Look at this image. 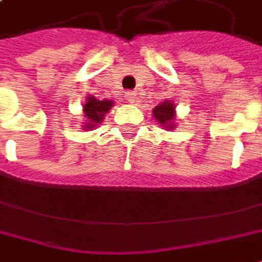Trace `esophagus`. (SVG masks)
Wrapping results in <instances>:
<instances>
[{"mask_svg":"<svg viewBox=\"0 0 262 262\" xmlns=\"http://www.w3.org/2000/svg\"><path fill=\"white\" fill-rule=\"evenodd\" d=\"M125 97H126V100H128L129 103H134L136 98H137V94H136L134 91H125Z\"/></svg>","mask_w":262,"mask_h":262,"instance_id":"obj_1","label":"esophagus"}]
</instances>
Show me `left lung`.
<instances>
[{"label": "left lung", "instance_id": "1", "mask_svg": "<svg viewBox=\"0 0 262 262\" xmlns=\"http://www.w3.org/2000/svg\"><path fill=\"white\" fill-rule=\"evenodd\" d=\"M151 112H153V118L162 126L168 128V129H174L177 118L176 104L171 100H165L162 103H159Z\"/></svg>", "mask_w": 262, "mask_h": 262}]
</instances>
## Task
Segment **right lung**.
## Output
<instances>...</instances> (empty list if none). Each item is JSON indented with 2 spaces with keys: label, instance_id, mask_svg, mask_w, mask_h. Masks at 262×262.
<instances>
[{
  "label": "right lung",
  "instance_id": "right-lung-1",
  "mask_svg": "<svg viewBox=\"0 0 262 262\" xmlns=\"http://www.w3.org/2000/svg\"><path fill=\"white\" fill-rule=\"evenodd\" d=\"M113 106L112 100H98L94 96H88L86 97V103L84 104V113H85V121L84 122V129L90 131L91 128L97 126L101 124V121L104 119L106 113L111 111Z\"/></svg>",
  "mask_w": 262,
  "mask_h": 262
}]
</instances>
